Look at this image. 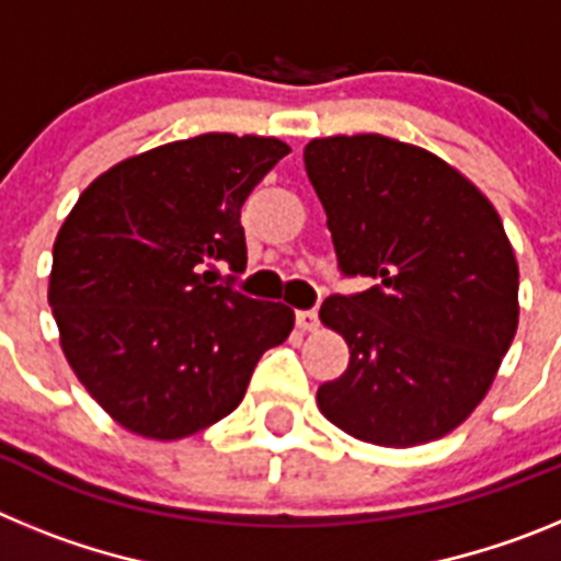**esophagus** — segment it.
Returning a JSON list of instances; mask_svg holds the SVG:
<instances>
[{
	"instance_id": "34e87169",
	"label": "esophagus",
	"mask_w": 561,
	"mask_h": 561,
	"mask_svg": "<svg viewBox=\"0 0 561 561\" xmlns=\"http://www.w3.org/2000/svg\"><path fill=\"white\" fill-rule=\"evenodd\" d=\"M297 325L304 331H317V325H320V314H317L314 309H306V311H297L295 314Z\"/></svg>"
}]
</instances>
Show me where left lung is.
Masks as SVG:
<instances>
[{"label": "left lung", "mask_w": 561, "mask_h": 561, "mask_svg": "<svg viewBox=\"0 0 561 561\" xmlns=\"http://www.w3.org/2000/svg\"><path fill=\"white\" fill-rule=\"evenodd\" d=\"M304 162L340 272L376 284L320 306L351 359L317 404L376 447L453 433L517 334L519 270L497 210L435 153L381 134L311 140Z\"/></svg>", "instance_id": "1"}]
</instances>
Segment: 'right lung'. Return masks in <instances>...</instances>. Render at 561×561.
I'll use <instances>...</instances> for the list:
<instances>
[{
	"instance_id": "1",
	"label": "right lung",
	"mask_w": 561,
	"mask_h": 561,
	"mask_svg": "<svg viewBox=\"0 0 561 561\" xmlns=\"http://www.w3.org/2000/svg\"><path fill=\"white\" fill-rule=\"evenodd\" d=\"M291 148L275 137L199 134L101 173L53 247L49 306L83 388L146 438L199 433L241 404L295 311L205 280L244 272L241 205Z\"/></svg>"
}]
</instances>
